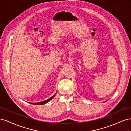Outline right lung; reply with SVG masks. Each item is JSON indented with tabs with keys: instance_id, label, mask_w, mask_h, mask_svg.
<instances>
[{
	"instance_id": "obj_1",
	"label": "right lung",
	"mask_w": 131,
	"mask_h": 131,
	"mask_svg": "<svg viewBox=\"0 0 131 131\" xmlns=\"http://www.w3.org/2000/svg\"><path fill=\"white\" fill-rule=\"evenodd\" d=\"M55 95H56V94H55L54 96H53L52 97H51V98L48 99V100H45V101H43L42 102H39V103H29L32 104H35V105H43V104H45L47 103H48L50 100H52V99L54 97Z\"/></svg>"
}]
</instances>
